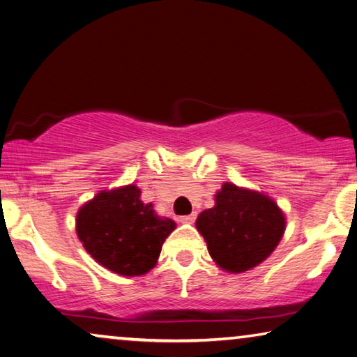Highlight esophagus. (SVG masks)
I'll list each match as a JSON object with an SVG mask.
<instances>
[{
	"instance_id": "1",
	"label": "esophagus",
	"mask_w": 357,
	"mask_h": 357,
	"mask_svg": "<svg viewBox=\"0 0 357 357\" xmlns=\"http://www.w3.org/2000/svg\"><path fill=\"white\" fill-rule=\"evenodd\" d=\"M196 212H193V213H190V215H183V217H180V222L182 223H193L195 220H196Z\"/></svg>"
}]
</instances>
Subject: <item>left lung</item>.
Segmentation results:
<instances>
[{
  "mask_svg": "<svg viewBox=\"0 0 357 357\" xmlns=\"http://www.w3.org/2000/svg\"><path fill=\"white\" fill-rule=\"evenodd\" d=\"M196 228L218 266L243 273L276 249L286 218L268 196L225 183L215 195V206L199 213Z\"/></svg>",
  "mask_w": 357,
  "mask_h": 357,
  "instance_id": "1",
  "label": "left lung"
}]
</instances>
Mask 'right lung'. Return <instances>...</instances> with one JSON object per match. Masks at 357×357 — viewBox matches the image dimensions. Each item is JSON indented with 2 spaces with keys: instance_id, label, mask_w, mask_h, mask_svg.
Here are the masks:
<instances>
[{
  "instance_id": "1",
  "label": "right lung",
  "mask_w": 357,
  "mask_h": 357,
  "mask_svg": "<svg viewBox=\"0 0 357 357\" xmlns=\"http://www.w3.org/2000/svg\"><path fill=\"white\" fill-rule=\"evenodd\" d=\"M175 222L158 217L153 204L140 201L134 185L102 191L81 207L76 231L84 249L107 270L139 276L156 265Z\"/></svg>"
}]
</instances>
